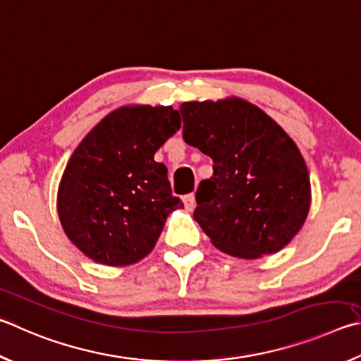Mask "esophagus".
Masks as SVG:
<instances>
[{
	"mask_svg": "<svg viewBox=\"0 0 361 361\" xmlns=\"http://www.w3.org/2000/svg\"><path fill=\"white\" fill-rule=\"evenodd\" d=\"M183 203H185V208L188 209V212H192L195 205H197V203H195V195L194 194L185 195V197H183Z\"/></svg>",
	"mask_w": 361,
	"mask_h": 361,
	"instance_id": "1",
	"label": "esophagus"
}]
</instances>
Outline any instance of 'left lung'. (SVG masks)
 Returning <instances> with one entry per match:
<instances>
[{"label": "left lung", "instance_id": "1", "mask_svg": "<svg viewBox=\"0 0 361 361\" xmlns=\"http://www.w3.org/2000/svg\"><path fill=\"white\" fill-rule=\"evenodd\" d=\"M180 112L183 139L213 159L194 212L212 243L240 259L289 245L311 207L310 173L289 134L237 96L183 102Z\"/></svg>", "mask_w": 361, "mask_h": 361}]
</instances>
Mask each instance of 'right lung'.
<instances>
[{
    "mask_svg": "<svg viewBox=\"0 0 361 361\" xmlns=\"http://www.w3.org/2000/svg\"><path fill=\"white\" fill-rule=\"evenodd\" d=\"M181 126L170 106H123L78 143L58 186L64 233L96 264L126 267L153 251L167 216L183 208L154 153Z\"/></svg>",
    "mask_w": 361,
    "mask_h": 361,
    "instance_id": "1",
    "label": "right lung"
}]
</instances>
